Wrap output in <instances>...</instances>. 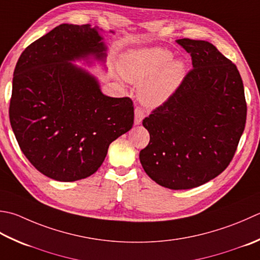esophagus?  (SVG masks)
<instances>
[{
	"instance_id": "obj_1",
	"label": "esophagus",
	"mask_w": 260,
	"mask_h": 260,
	"mask_svg": "<svg viewBox=\"0 0 260 260\" xmlns=\"http://www.w3.org/2000/svg\"><path fill=\"white\" fill-rule=\"evenodd\" d=\"M144 118V113L143 110L140 108L135 109V117H134V124L135 125H140L142 123V120Z\"/></svg>"
}]
</instances>
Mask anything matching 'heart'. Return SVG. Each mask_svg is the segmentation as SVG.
<instances>
[{"mask_svg": "<svg viewBox=\"0 0 260 260\" xmlns=\"http://www.w3.org/2000/svg\"><path fill=\"white\" fill-rule=\"evenodd\" d=\"M172 58L174 54L164 47L129 50L120 57L119 70L124 79L142 83L139 94L144 105H164L184 82L186 65L181 59Z\"/></svg>", "mask_w": 260, "mask_h": 260, "instance_id": "1", "label": "heart"}]
</instances>
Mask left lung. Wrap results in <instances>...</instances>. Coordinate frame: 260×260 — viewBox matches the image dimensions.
I'll use <instances>...</instances> for the list:
<instances>
[{
    "label": "left lung",
    "instance_id": "obj_1",
    "mask_svg": "<svg viewBox=\"0 0 260 260\" xmlns=\"http://www.w3.org/2000/svg\"><path fill=\"white\" fill-rule=\"evenodd\" d=\"M192 70L174 96L143 119L150 142L140 152L146 175L169 189H190L230 164L247 117L237 66L208 42L177 39Z\"/></svg>",
    "mask_w": 260,
    "mask_h": 260
}]
</instances>
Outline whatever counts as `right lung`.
<instances>
[{
    "label": "right lung",
    "instance_id": "1",
    "mask_svg": "<svg viewBox=\"0 0 260 260\" xmlns=\"http://www.w3.org/2000/svg\"><path fill=\"white\" fill-rule=\"evenodd\" d=\"M104 32L91 24H59L29 45L15 65L12 131L30 164L54 180L93 175L111 142L133 126L132 100L104 94L99 79L74 64L105 66Z\"/></svg>",
    "mask_w": 260,
    "mask_h": 260
}]
</instances>
